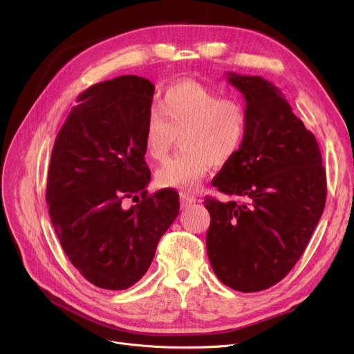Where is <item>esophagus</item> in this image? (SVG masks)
Wrapping results in <instances>:
<instances>
[{
    "instance_id": "esophagus-1",
    "label": "esophagus",
    "mask_w": 354,
    "mask_h": 354,
    "mask_svg": "<svg viewBox=\"0 0 354 354\" xmlns=\"http://www.w3.org/2000/svg\"><path fill=\"white\" fill-rule=\"evenodd\" d=\"M196 202V198L187 194V192H180V207L182 208H188L191 205H194V203Z\"/></svg>"
}]
</instances>
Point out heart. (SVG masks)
I'll return each mask as SVG.
<instances>
[{
    "label": "heart",
    "instance_id": "1",
    "mask_svg": "<svg viewBox=\"0 0 354 354\" xmlns=\"http://www.w3.org/2000/svg\"><path fill=\"white\" fill-rule=\"evenodd\" d=\"M248 113L244 103L221 97L218 91L196 82L167 87L159 110L147 113L143 149L155 162H163L179 136L182 151L156 172L162 188L195 189L212 163L231 162L244 145Z\"/></svg>",
    "mask_w": 354,
    "mask_h": 354
}]
</instances>
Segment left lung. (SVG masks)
<instances>
[{"instance_id": "obj_1", "label": "left lung", "mask_w": 354, "mask_h": 354, "mask_svg": "<svg viewBox=\"0 0 354 354\" xmlns=\"http://www.w3.org/2000/svg\"><path fill=\"white\" fill-rule=\"evenodd\" d=\"M227 79L245 97L248 129L212 185L244 202L203 201L207 252L221 283L255 292L281 281L303 255L326 205V171L317 140L280 88L259 76Z\"/></svg>"}]
</instances>
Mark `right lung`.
<instances>
[{
  "instance_id": "1",
  "label": "right lung",
  "mask_w": 354,
  "mask_h": 354,
  "mask_svg": "<svg viewBox=\"0 0 354 354\" xmlns=\"http://www.w3.org/2000/svg\"><path fill=\"white\" fill-rule=\"evenodd\" d=\"M153 91L139 76L93 84L53 146L46 191L51 224L70 263L99 288L138 283L179 214L176 191H146L143 127ZM126 198L137 203L124 209Z\"/></svg>"
}]
</instances>
